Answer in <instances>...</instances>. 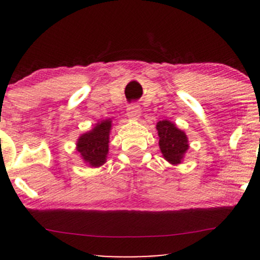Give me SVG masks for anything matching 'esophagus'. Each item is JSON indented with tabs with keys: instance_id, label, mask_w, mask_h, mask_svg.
Listing matches in <instances>:
<instances>
[{
	"instance_id": "1",
	"label": "esophagus",
	"mask_w": 260,
	"mask_h": 260,
	"mask_svg": "<svg viewBox=\"0 0 260 260\" xmlns=\"http://www.w3.org/2000/svg\"><path fill=\"white\" fill-rule=\"evenodd\" d=\"M127 115L128 117L132 118V120H138L140 115H142L140 106L137 105V104H131V105L127 107Z\"/></svg>"
}]
</instances>
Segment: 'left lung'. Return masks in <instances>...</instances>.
Masks as SVG:
<instances>
[{
  "mask_svg": "<svg viewBox=\"0 0 260 260\" xmlns=\"http://www.w3.org/2000/svg\"><path fill=\"white\" fill-rule=\"evenodd\" d=\"M156 129L159 136V147L165 160L172 165L181 164L189 148L186 133L168 120L157 122Z\"/></svg>",
  "mask_w": 260,
  "mask_h": 260,
  "instance_id": "8db88e82",
  "label": "left lung"
}]
</instances>
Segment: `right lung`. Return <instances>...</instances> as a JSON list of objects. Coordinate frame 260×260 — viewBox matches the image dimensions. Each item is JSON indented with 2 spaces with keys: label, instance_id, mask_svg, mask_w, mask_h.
I'll list each match as a JSON object with an SVG mask.
<instances>
[{
  "label": "right lung",
  "instance_id": "add662e5",
  "mask_svg": "<svg viewBox=\"0 0 260 260\" xmlns=\"http://www.w3.org/2000/svg\"><path fill=\"white\" fill-rule=\"evenodd\" d=\"M111 127V118L98 122L91 131L82 134L77 140V151L86 165L99 168L106 162Z\"/></svg>",
  "mask_w": 260,
  "mask_h": 260
}]
</instances>
